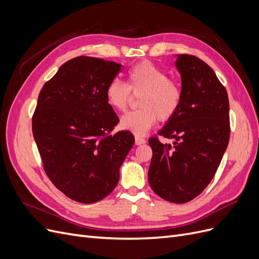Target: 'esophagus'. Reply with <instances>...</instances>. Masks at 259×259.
Masks as SVG:
<instances>
[{
    "mask_svg": "<svg viewBox=\"0 0 259 259\" xmlns=\"http://www.w3.org/2000/svg\"><path fill=\"white\" fill-rule=\"evenodd\" d=\"M145 143H146V139H144L143 137H140V136H135V144H136L137 146L143 145V144H145Z\"/></svg>",
    "mask_w": 259,
    "mask_h": 259,
    "instance_id": "34e87169",
    "label": "esophagus"
}]
</instances>
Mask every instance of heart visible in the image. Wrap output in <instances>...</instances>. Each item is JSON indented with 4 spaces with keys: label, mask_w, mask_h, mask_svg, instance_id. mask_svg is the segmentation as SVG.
I'll return each mask as SVG.
<instances>
[{
    "label": "heart",
    "mask_w": 259,
    "mask_h": 259,
    "mask_svg": "<svg viewBox=\"0 0 259 259\" xmlns=\"http://www.w3.org/2000/svg\"><path fill=\"white\" fill-rule=\"evenodd\" d=\"M134 95L140 93L138 110L128 112L120 120V127L143 136L160 119L167 121L178 110L182 91L178 84L167 79V74L150 61H142L127 72V84L114 79L106 89V100L113 110H126Z\"/></svg>",
    "instance_id": "heart-1"
}]
</instances>
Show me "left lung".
Wrapping results in <instances>:
<instances>
[{
  "mask_svg": "<svg viewBox=\"0 0 259 259\" xmlns=\"http://www.w3.org/2000/svg\"><path fill=\"white\" fill-rule=\"evenodd\" d=\"M182 77V101L176 113L159 131L174 139L164 145L149 139L152 159L148 180L162 199L186 203L213 179L229 143V99L214 70L192 55H177Z\"/></svg>",
  "mask_w": 259,
  "mask_h": 259,
  "instance_id": "1",
  "label": "left lung"
}]
</instances>
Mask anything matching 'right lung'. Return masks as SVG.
I'll use <instances>...</instances> for the list:
<instances>
[{"label": "right lung", "mask_w": 259, "mask_h": 259, "mask_svg": "<svg viewBox=\"0 0 259 259\" xmlns=\"http://www.w3.org/2000/svg\"><path fill=\"white\" fill-rule=\"evenodd\" d=\"M121 67L95 57L70 59L37 98L32 132L44 170L76 202L90 204L112 192L135 143L128 131L110 134L119 117L107 103L106 89Z\"/></svg>", "instance_id": "1"}]
</instances>
